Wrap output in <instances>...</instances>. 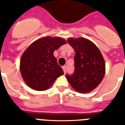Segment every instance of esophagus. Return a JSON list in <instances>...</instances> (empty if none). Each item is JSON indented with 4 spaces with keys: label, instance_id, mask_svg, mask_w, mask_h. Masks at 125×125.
<instances>
[{
    "label": "esophagus",
    "instance_id": "34e87169",
    "mask_svg": "<svg viewBox=\"0 0 125 125\" xmlns=\"http://www.w3.org/2000/svg\"><path fill=\"white\" fill-rule=\"evenodd\" d=\"M62 70L64 71V73H66V72H67V67L66 66H63L62 67Z\"/></svg>",
    "mask_w": 125,
    "mask_h": 125
}]
</instances>
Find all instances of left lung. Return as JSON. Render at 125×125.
Masks as SVG:
<instances>
[{
	"label": "left lung",
	"mask_w": 125,
	"mask_h": 125,
	"mask_svg": "<svg viewBox=\"0 0 125 125\" xmlns=\"http://www.w3.org/2000/svg\"><path fill=\"white\" fill-rule=\"evenodd\" d=\"M67 42L75 50L74 72L66 74L72 88L81 93L92 91L98 86L105 74V62L100 51L87 39L70 38Z\"/></svg>",
	"instance_id": "8db88e82"
}]
</instances>
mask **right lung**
<instances>
[{
    "label": "right lung",
    "mask_w": 125,
    "mask_h": 125,
    "mask_svg": "<svg viewBox=\"0 0 125 125\" xmlns=\"http://www.w3.org/2000/svg\"><path fill=\"white\" fill-rule=\"evenodd\" d=\"M65 44L66 41L60 37H46L34 42L25 51L20 61V71L29 87L45 90L64 74L53 52Z\"/></svg>",
    "instance_id": "1"
}]
</instances>
